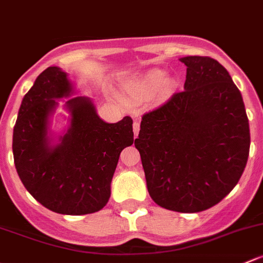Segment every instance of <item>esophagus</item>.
<instances>
[{"mask_svg": "<svg viewBox=\"0 0 263 263\" xmlns=\"http://www.w3.org/2000/svg\"><path fill=\"white\" fill-rule=\"evenodd\" d=\"M134 134H135V137L137 136V134H139V131H140V122L139 121H135L134 122Z\"/></svg>", "mask_w": 263, "mask_h": 263, "instance_id": "1", "label": "esophagus"}]
</instances>
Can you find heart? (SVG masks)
<instances>
[{
	"instance_id": "obj_1",
	"label": "heart",
	"mask_w": 263,
	"mask_h": 263,
	"mask_svg": "<svg viewBox=\"0 0 263 263\" xmlns=\"http://www.w3.org/2000/svg\"><path fill=\"white\" fill-rule=\"evenodd\" d=\"M164 79V73L161 70H157V69H154V70L147 71L142 78L140 79V85L142 88H146V89H153V88H156L160 83ZM165 85L167 88H171L174 85L173 81H166L165 82Z\"/></svg>"
}]
</instances>
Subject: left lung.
<instances>
[{
    "instance_id": "1",
    "label": "left lung",
    "mask_w": 263,
    "mask_h": 263,
    "mask_svg": "<svg viewBox=\"0 0 263 263\" xmlns=\"http://www.w3.org/2000/svg\"><path fill=\"white\" fill-rule=\"evenodd\" d=\"M184 90L142 116L140 151L150 197L168 211L212 208L241 179L250 154L242 95L209 57H185Z\"/></svg>"
}]
</instances>
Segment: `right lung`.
Returning a JSON list of instances; mask_svg holds the SVG:
<instances>
[{
    "mask_svg": "<svg viewBox=\"0 0 263 263\" xmlns=\"http://www.w3.org/2000/svg\"><path fill=\"white\" fill-rule=\"evenodd\" d=\"M73 95L66 73L49 66L22 99L13 127L16 171L27 192L59 214L83 215L101 211L110 197V181L121 151L134 143L131 117L107 123L87 97L65 102L70 126L59 143L48 136L55 99Z\"/></svg>",
    "mask_w": 263,
    "mask_h": 263,
    "instance_id": "right-lung-1",
    "label": "right lung"
}]
</instances>
